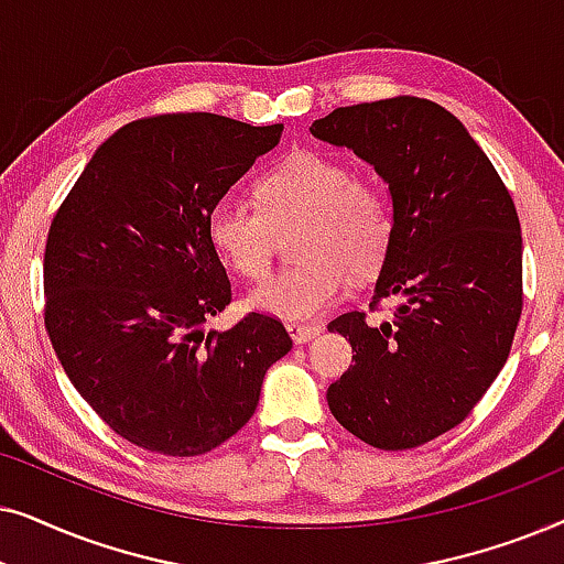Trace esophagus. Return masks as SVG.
<instances>
[{"instance_id": "obj_1", "label": "esophagus", "mask_w": 564, "mask_h": 564, "mask_svg": "<svg viewBox=\"0 0 564 564\" xmlns=\"http://www.w3.org/2000/svg\"><path fill=\"white\" fill-rule=\"evenodd\" d=\"M288 334L292 336V341H295V344H305V341H311V338L321 336L323 334V326H318V323H295V321H290L288 323Z\"/></svg>"}]
</instances>
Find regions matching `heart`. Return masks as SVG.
Listing matches in <instances>:
<instances>
[{
    "label": "heart",
    "mask_w": 564,
    "mask_h": 564,
    "mask_svg": "<svg viewBox=\"0 0 564 564\" xmlns=\"http://www.w3.org/2000/svg\"><path fill=\"white\" fill-rule=\"evenodd\" d=\"M259 207L220 199L207 215V241L243 280L272 267L276 230L297 228L300 261L269 276L249 295V307L307 321L344 297L349 274L382 267L392 238V205L380 182L351 174L346 161L321 151H295L253 184Z\"/></svg>",
    "instance_id": "obj_1"
}]
</instances>
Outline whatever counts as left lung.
<instances>
[{
    "mask_svg": "<svg viewBox=\"0 0 564 564\" xmlns=\"http://www.w3.org/2000/svg\"><path fill=\"white\" fill-rule=\"evenodd\" d=\"M311 133L375 166L392 238L369 307L328 330L354 367L330 384L334 419L377 449H413L459 426L503 369L523 307L521 223L496 166L442 105L421 97L336 107Z\"/></svg>",
    "mask_w": 564,
    "mask_h": 564,
    "instance_id": "1",
    "label": "left lung"
}]
</instances>
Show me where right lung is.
Wrapping results in <instances>:
<instances>
[{
  "instance_id": "obj_1",
  "label": "right lung",
  "mask_w": 564,
  "mask_h": 564,
  "mask_svg": "<svg viewBox=\"0 0 564 564\" xmlns=\"http://www.w3.org/2000/svg\"><path fill=\"white\" fill-rule=\"evenodd\" d=\"M280 135L282 126L213 112L133 120L53 215L43 259L53 351L99 419L141 449L197 457L228 442L292 349L264 313L203 328L230 303L207 215Z\"/></svg>"
}]
</instances>
